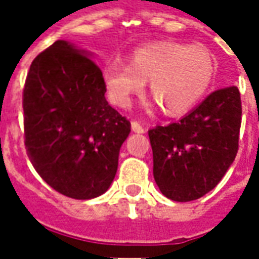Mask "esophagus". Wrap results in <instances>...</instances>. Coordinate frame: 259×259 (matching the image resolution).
<instances>
[{"instance_id":"34e87169","label":"esophagus","mask_w":259,"mask_h":259,"mask_svg":"<svg viewBox=\"0 0 259 259\" xmlns=\"http://www.w3.org/2000/svg\"><path fill=\"white\" fill-rule=\"evenodd\" d=\"M131 128H133V131L137 133V134H143L145 131L144 126L140 124V122H137V121H133V122H131Z\"/></svg>"}]
</instances>
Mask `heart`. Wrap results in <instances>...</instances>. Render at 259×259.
Segmentation results:
<instances>
[{
	"instance_id": "heart-1",
	"label": "heart",
	"mask_w": 259,
	"mask_h": 259,
	"mask_svg": "<svg viewBox=\"0 0 259 259\" xmlns=\"http://www.w3.org/2000/svg\"><path fill=\"white\" fill-rule=\"evenodd\" d=\"M216 73L212 53L202 46L177 41H154L137 47L130 65L109 62L102 80L109 99L128 108L145 82L167 115H183L202 101Z\"/></svg>"
}]
</instances>
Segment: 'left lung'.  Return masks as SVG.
I'll use <instances>...</instances> for the list:
<instances>
[{
    "label": "left lung",
    "mask_w": 259,
    "mask_h": 259,
    "mask_svg": "<svg viewBox=\"0 0 259 259\" xmlns=\"http://www.w3.org/2000/svg\"><path fill=\"white\" fill-rule=\"evenodd\" d=\"M241 95L236 86L214 91L180 121L148 131L153 173L160 192L190 202L222 180L238 153Z\"/></svg>",
    "instance_id": "8db88e82"
}]
</instances>
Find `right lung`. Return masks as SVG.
<instances>
[{
	"instance_id": "1",
	"label": "right lung",
	"mask_w": 259,
	"mask_h": 259,
	"mask_svg": "<svg viewBox=\"0 0 259 259\" xmlns=\"http://www.w3.org/2000/svg\"><path fill=\"white\" fill-rule=\"evenodd\" d=\"M57 40L33 60L23 91L25 150L56 192L88 200L114 182L130 121L108 104L91 57Z\"/></svg>"
}]
</instances>
